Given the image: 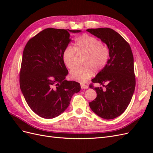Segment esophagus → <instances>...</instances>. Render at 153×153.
I'll list each match as a JSON object with an SVG mask.
<instances>
[{"mask_svg":"<svg viewBox=\"0 0 153 153\" xmlns=\"http://www.w3.org/2000/svg\"><path fill=\"white\" fill-rule=\"evenodd\" d=\"M88 87L87 85H85V84H81V88H82V89H88Z\"/></svg>","mask_w":153,"mask_h":153,"instance_id":"34e87169","label":"esophagus"}]
</instances>
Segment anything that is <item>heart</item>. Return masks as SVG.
I'll list each match as a JSON object with an SVG mask.
<instances>
[{
	"label": "heart",
	"mask_w": 153,
	"mask_h": 153,
	"mask_svg": "<svg viewBox=\"0 0 153 153\" xmlns=\"http://www.w3.org/2000/svg\"><path fill=\"white\" fill-rule=\"evenodd\" d=\"M76 53L78 56L84 55L82 61L84 66L72 70L70 72V78L80 83L85 82L94 72L102 69L110 57V50L107 47L103 45L100 40L87 34L76 39L75 47L68 45L63 51L64 64L69 69L75 67Z\"/></svg>",
	"instance_id": "heart-1"
}]
</instances>
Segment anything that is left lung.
<instances>
[{"instance_id": "obj_1", "label": "left lung", "mask_w": 153, "mask_h": 153, "mask_svg": "<svg viewBox=\"0 0 153 153\" xmlns=\"http://www.w3.org/2000/svg\"><path fill=\"white\" fill-rule=\"evenodd\" d=\"M87 32L106 45L110 58L105 66L92 80L105 87L91 89L96 98L89 103L91 110L100 117L112 119L121 115L131 100L135 88L134 62L130 46L118 32L110 28L89 29Z\"/></svg>"}]
</instances>
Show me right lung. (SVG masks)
I'll return each instance as SVG.
<instances>
[{"mask_svg":"<svg viewBox=\"0 0 153 153\" xmlns=\"http://www.w3.org/2000/svg\"><path fill=\"white\" fill-rule=\"evenodd\" d=\"M81 30L47 28L30 39L23 52L20 89L30 109L39 116L53 119L68 107L79 83L68 81L63 51L70 43V33Z\"/></svg>","mask_w":153,"mask_h":153,"instance_id":"1","label":"right lung"}]
</instances>
